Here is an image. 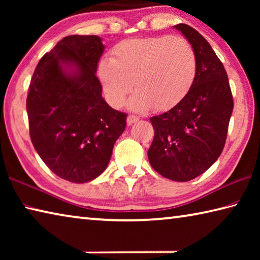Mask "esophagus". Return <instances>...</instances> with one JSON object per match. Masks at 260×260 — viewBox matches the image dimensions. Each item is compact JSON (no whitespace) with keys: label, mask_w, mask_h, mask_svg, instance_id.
Returning <instances> with one entry per match:
<instances>
[{"label":"esophagus","mask_w":260,"mask_h":260,"mask_svg":"<svg viewBox=\"0 0 260 260\" xmlns=\"http://www.w3.org/2000/svg\"><path fill=\"white\" fill-rule=\"evenodd\" d=\"M140 120V118L138 116H134V114H129L128 117H127V124L132 125V124H135V122H138Z\"/></svg>","instance_id":"1"}]
</instances>
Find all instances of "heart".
I'll use <instances>...</instances> for the list:
<instances>
[{
  "instance_id": "obj_1",
  "label": "heart",
  "mask_w": 260,
  "mask_h": 260,
  "mask_svg": "<svg viewBox=\"0 0 260 260\" xmlns=\"http://www.w3.org/2000/svg\"><path fill=\"white\" fill-rule=\"evenodd\" d=\"M196 55L181 37L129 39L113 48L111 59H102L98 76L105 98L114 108L136 90L129 107L136 111L169 110L184 99L196 78Z\"/></svg>"
}]
</instances>
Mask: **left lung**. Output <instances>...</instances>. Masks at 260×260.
<instances>
[{"instance_id":"obj_1","label":"left lung","mask_w":260,"mask_h":260,"mask_svg":"<svg viewBox=\"0 0 260 260\" xmlns=\"http://www.w3.org/2000/svg\"><path fill=\"white\" fill-rule=\"evenodd\" d=\"M174 28L195 51L196 78L182 101L150 118L155 136L148 158L162 177L184 182L204 173L221 155L234 103L226 70L210 43L189 25Z\"/></svg>"}]
</instances>
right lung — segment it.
Returning a JSON list of instances; mask_svg holds the SVG:
<instances>
[{"label":"right lung","mask_w":260,"mask_h":260,"mask_svg":"<svg viewBox=\"0 0 260 260\" xmlns=\"http://www.w3.org/2000/svg\"><path fill=\"white\" fill-rule=\"evenodd\" d=\"M103 51L98 35L65 37L42 57L30 79V140L45 164L70 182L102 174L126 127L127 114L102 98L96 70Z\"/></svg>","instance_id":"add662e5"}]
</instances>
